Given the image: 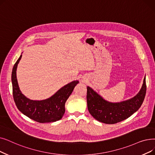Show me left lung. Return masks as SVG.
<instances>
[{"label":"left lung","instance_id":"8db88e82","mask_svg":"<svg viewBox=\"0 0 155 155\" xmlns=\"http://www.w3.org/2000/svg\"><path fill=\"white\" fill-rule=\"evenodd\" d=\"M87 89V107L91 115L99 122L114 124L130 117L142 105L146 91V77L135 96L119 103L107 101L89 86Z\"/></svg>","mask_w":155,"mask_h":155}]
</instances>
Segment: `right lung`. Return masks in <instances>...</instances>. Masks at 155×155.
<instances>
[{"instance_id": "right-lung-1", "label": "right lung", "mask_w": 155, "mask_h": 155, "mask_svg": "<svg viewBox=\"0 0 155 155\" xmlns=\"http://www.w3.org/2000/svg\"><path fill=\"white\" fill-rule=\"evenodd\" d=\"M22 55L14 65L12 71V94L18 109L26 117L39 123L54 122L61 119L65 112V103L72 93L78 80L61 87L53 96L41 101L31 100L24 96L18 85L16 70Z\"/></svg>"}]
</instances>
